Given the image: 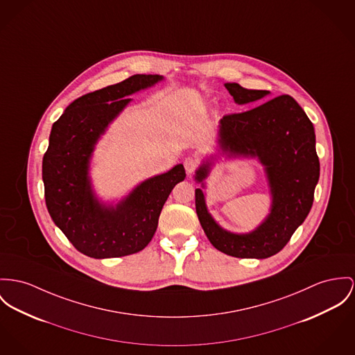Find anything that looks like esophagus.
Returning <instances> with one entry per match:
<instances>
[{
	"label": "esophagus",
	"instance_id": "esophagus-1",
	"mask_svg": "<svg viewBox=\"0 0 355 355\" xmlns=\"http://www.w3.org/2000/svg\"><path fill=\"white\" fill-rule=\"evenodd\" d=\"M184 167H185L188 174H191L198 167V161L194 157H187L185 161H184Z\"/></svg>",
	"mask_w": 355,
	"mask_h": 355
}]
</instances>
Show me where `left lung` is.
I'll list each match as a JSON object with an SVG mask.
<instances>
[{
	"instance_id": "left-lung-1",
	"label": "left lung",
	"mask_w": 355,
	"mask_h": 355,
	"mask_svg": "<svg viewBox=\"0 0 355 355\" xmlns=\"http://www.w3.org/2000/svg\"><path fill=\"white\" fill-rule=\"evenodd\" d=\"M239 105L257 104L268 90L224 85ZM218 147L228 158H258L272 194L270 214L251 232L235 234L220 227L205 204V178L212 158L196 170V212L218 251L236 258L265 259L281 251L308 216L320 175L313 124L296 100L278 96L252 110L224 116L218 123Z\"/></svg>"
}]
</instances>
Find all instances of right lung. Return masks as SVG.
<instances>
[{"label":"right lung","instance_id":"right-lung-1","mask_svg":"<svg viewBox=\"0 0 355 355\" xmlns=\"http://www.w3.org/2000/svg\"><path fill=\"white\" fill-rule=\"evenodd\" d=\"M137 74L73 101L53 124L43 157L44 197L55 225L80 252L96 259L135 254L153 239L173 188L185 180L184 164L154 175L120 200L103 202L89 175L97 141L131 103V94L162 81Z\"/></svg>","mask_w":355,"mask_h":355}]
</instances>
